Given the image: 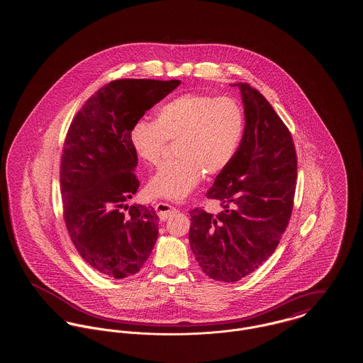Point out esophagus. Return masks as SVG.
<instances>
[{
  "label": "esophagus",
  "instance_id": "34e87169",
  "mask_svg": "<svg viewBox=\"0 0 363 363\" xmlns=\"http://www.w3.org/2000/svg\"><path fill=\"white\" fill-rule=\"evenodd\" d=\"M155 209L156 212H157V216L162 220L169 219L170 216H173V215H175V212H177V209L172 207L170 204H167V203H157L155 206Z\"/></svg>",
  "mask_w": 363,
  "mask_h": 363
}]
</instances>
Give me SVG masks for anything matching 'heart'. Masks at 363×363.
<instances>
[{"label":"heart","mask_w":363,"mask_h":363,"mask_svg":"<svg viewBox=\"0 0 363 363\" xmlns=\"http://www.w3.org/2000/svg\"><path fill=\"white\" fill-rule=\"evenodd\" d=\"M245 132V113L231 96L184 94L162 104L155 121L138 120L129 143L138 159L157 164L167 141H175L177 159L159 167L148 189L156 197L182 200L203 173H222L235 155Z\"/></svg>","instance_id":"heart-1"}]
</instances>
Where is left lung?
Returning <instances> with one entry per match:
<instances>
[{
	"instance_id": "1",
	"label": "left lung",
	"mask_w": 363,
	"mask_h": 363,
	"mask_svg": "<svg viewBox=\"0 0 363 363\" xmlns=\"http://www.w3.org/2000/svg\"><path fill=\"white\" fill-rule=\"evenodd\" d=\"M241 89L245 132L241 144L207 197L218 215L190 212V249L208 277L238 281L275 252L291 218L296 152L289 128L274 107L247 83Z\"/></svg>"
}]
</instances>
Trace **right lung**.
Returning a JSON list of instances; mask_svg holds the SVG:
<instances>
[{"label":"right lung","instance_id":"1","mask_svg":"<svg viewBox=\"0 0 363 363\" xmlns=\"http://www.w3.org/2000/svg\"><path fill=\"white\" fill-rule=\"evenodd\" d=\"M179 84L113 80L86 99L70 122L60 166L64 220L79 255L106 277L135 275L157 240L154 208L126 204L140 186L129 130Z\"/></svg>","mask_w":363,"mask_h":363}]
</instances>
